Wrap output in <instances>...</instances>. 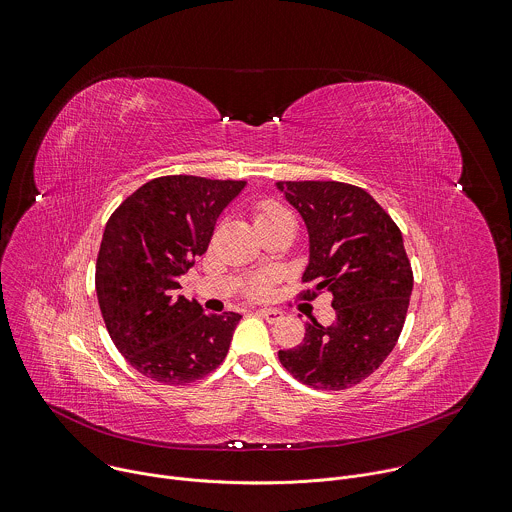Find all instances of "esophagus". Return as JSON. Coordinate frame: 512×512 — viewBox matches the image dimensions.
I'll list each match as a JSON object with an SVG mask.
<instances>
[{"instance_id":"34e87169","label":"esophagus","mask_w":512,"mask_h":512,"mask_svg":"<svg viewBox=\"0 0 512 512\" xmlns=\"http://www.w3.org/2000/svg\"><path fill=\"white\" fill-rule=\"evenodd\" d=\"M258 314L262 318H266V322H278L284 316V312L280 308H260Z\"/></svg>"}]
</instances>
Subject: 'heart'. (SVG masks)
<instances>
[{"label": "heart", "mask_w": 512, "mask_h": 512, "mask_svg": "<svg viewBox=\"0 0 512 512\" xmlns=\"http://www.w3.org/2000/svg\"><path fill=\"white\" fill-rule=\"evenodd\" d=\"M284 216H288V212L282 208V206H278V204H274V202H262V204H258L256 206V212H254V222H256V226H260V224H266V222H274V220H278V218H284ZM268 288H270V280L268 278H258V280H254L252 284H250V288H248V292L252 294V296H264L266 292H268Z\"/></svg>", "instance_id": "obj_1"}]
</instances>
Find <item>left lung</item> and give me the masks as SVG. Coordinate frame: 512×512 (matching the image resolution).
<instances>
[{
  "instance_id": "8db88e82",
  "label": "left lung",
  "mask_w": 512,
  "mask_h": 512,
  "mask_svg": "<svg viewBox=\"0 0 512 512\" xmlns=\"http://www.w3.org/2000/svg\"><path fill=\"white\" fill-rule=\"evenodd\" d=\"M300 212L310 238L302 292L314 300L332 292L336 318H314L304 340L280 350L282 366L316 390H344L370 376L392 352L404 326L412 268L402 234L382 206L362 188L344 182H278Z\"/></svg>"
}]
</instances>
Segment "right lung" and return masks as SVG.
Here are the masks:
<instances>
[{"label":"right lung","instance_id":"add662e5","mask_svg":"<svg viewBox=\"0 0 512 512\" xmlns=\"http://www.w3.org/2000/svg\"><path fill=\"white\" fill-rule=\"evenodd\" d=\"M244 180L162 176L110 216L98 262V304L122 356L144 376L178 386L204 378L228 354L238 312L204 314L178 290L208 250L222 210Z\"/></svg>","mask_w":512,"mask_h":512}]
</instances>
